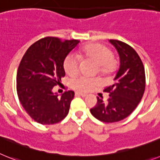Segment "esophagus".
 I'll list each match as a JSON object with an SVG mask.
<instances>
[{
    "mask_svg": "<svg viewBox=\"0 0 160 160\" xmlns=\"http://www.w3.org/2000/svg\"><path fill=\"white\" fill-rule=\"evenodd\" d=\"M76 96H80V97H85L87 95H86L85 93H81V92H76Z\"/></svg>",
    "mask_w": 160,
    "mask_h": 160,
    "instance_id": "34e87169",
    "label": "esophagus"
}]
</instances>
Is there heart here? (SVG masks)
<instances>
[{"label":"heart","mask_w":160,"mask_h":160,"mask_svg":"<svg viewBox=\"0 0 160 160\" xmlns=\"http://www.w3.org/2000/svg\"><path fill=\"white\" fill-rule=\"evenodd\" d=\"M80 59H88L98 64L101 73H107L113 67V53L109 47L100 43H92L86 45L75 54H69L63 62L65 72L70 76H76L79 72ZM100 84L97 78H89L80 76L72 80L71 86L78 92H88Z\"/></svg>","instance_id":"b5f03b06"}]
</instances>
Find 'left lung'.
Here are the masks:
<instances>
[{"mask_svg":"<svg viewBox=\"0 0 160 160\" xmlns=\"http://www.w3.org/2000/svg\"><path fill=\"white\" fill-rule=\"evenodd\" d=\"M118 52L120 67L114 83L103 92H109L106 102L97 97V103L90 109L92 116L104 122L123 120L141 101L146 87L143 63L133 47L118 40L110 39Z\"/></svg>","mask_w":160,"mask_h":160,"instance_id":"left-lung-1","label":"left lung"}]
</instances>
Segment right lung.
<instances>
[{"instance_id":"1","label":"right lung","mask_w":160,"mask_h":160,"mask_svg":"<svg viewBox=\"0 0 160 160\" xmlns=\"http://www.w3.org/2000/svg\"><path fill=\"white\" fill-rule=\"evenodd\" d=\"M80 41L46 37L35 42L22 57L17 72V92L22 107L35 122L52 125L68 115L73 91L59 97L54 86L65 76L63 62Z\"/></svg>"}]
</instances>
